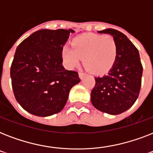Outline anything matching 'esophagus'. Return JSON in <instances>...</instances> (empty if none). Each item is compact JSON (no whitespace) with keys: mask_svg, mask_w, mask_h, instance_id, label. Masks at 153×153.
I'll use <instances>...</instances> for the list:
<instances>
[{"mask_svg":"<svg viewBox=\"0 0 153 153\" xmlns=\"http://www.w3.org/2000/svg\"><path fill=\"white\" fill-rule=\"evenodd\" d=\"M79 78H80V79H82L84 77L86 76V74H85V73H83V72H79Z\"/></svg>","mask_w":153,"mask_h":153,"instance_id":"1","label":"esophagus"}]
</instances>
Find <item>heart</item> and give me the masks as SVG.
<instances>
[{
    "mask_svg": "<svg viewBox=\"0 0 153 153\" xmlns=\"http://www.w3.org/2000/svg\"><path fill=\"white\" fill-rule=\"evenodd\" d=\"M118 47L114 37L98 34L79 36L73 39L72 47L65 45L61 55L69 68L77 67L83 58L84 66L94 74L109 71L117 57Z\"/></svg>",
    "mask_w": 153,
    "mask_h": 153,
    "instance_id": "1",
    "label": "heart"
}]
</instances>
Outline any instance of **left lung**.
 <instances>
[{
    "instance_id": "left-lung-1",
    "label": "left lung",
    "mask_w": 153,
    "mask_h": 153,
    "mask_svg": "<svg viewBox=\"0 0 153 153\" xmlns=\"http://www.w3.org/2000/svg\"><path fill=\"white\" fill-rule=\"evenodd\" d=\"M114 37L118 47L117 57L108 74L95 77L91 103L96 109L117 115L130 108L137 99L141 86L143 67L139 51L128 37L113 28L98 31Z\"/></svg>"
}]
</instances>
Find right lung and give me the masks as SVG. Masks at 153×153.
<instances>
[{
  "mask_svg": "<svg viewBox=\"0 0 153 153\" xmlns=\"http://www.w3.org/2000/svg\"><path fill=\"white\" fill-rule=\"evenodd\" d=\"M73 29H41L16 48L10 76L15 98L24 109L38 117L60 112L71 89L80 82L78 72L62 66L61 51Z\"/></svg>",
  "mask_w": 153,
  "mask_h": 153,
  "instance_id": "obj_1",
  "label": "right lung"
}]
</instances>
